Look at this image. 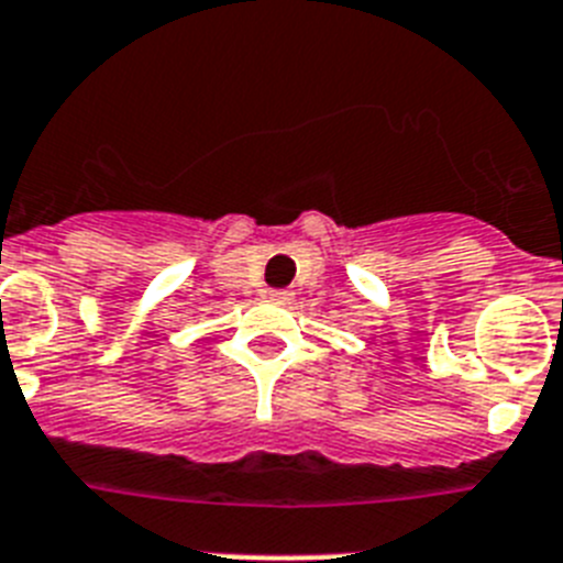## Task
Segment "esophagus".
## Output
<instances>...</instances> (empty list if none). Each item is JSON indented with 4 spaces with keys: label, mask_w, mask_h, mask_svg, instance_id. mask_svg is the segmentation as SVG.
I'll return each instance as SVG.
<instances>
[{
    "label": "esophagus",
    "mask_w": 563,
    "mask_h": 563,
    "mask_svg": "<svg viewBox=\"0 0 563 563\" xmlns=\"http://www.w3.org/2000/svg\"><path fill=\"white\" fill-rule=\"evenodd\" d=\"M289 297H291V291H286V289H272V291H268V300H277V303H286Z\"/></svg>",
    "instance_id": "1"
}]
</instances>
